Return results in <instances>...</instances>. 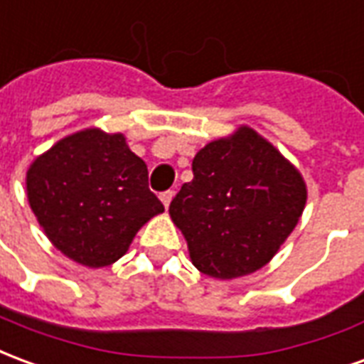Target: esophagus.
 Returning a JSON list of instances; mask_svg holds the SVG:
<instances>
[{"label":"esophagus","mask_w":364,"mask_h":364,"mask_svg":"<svg viewBox=\"0 0 364 364\" xmlns=\"http://www.w3.org/2000/svg\"><path fill=\"white\" fill-rule=\"evenodd\" d=\"M159 198H161V203H164V206H169V203H171V198H173V191H164L161 195H159Z\"/></svg>","instance_id":"esophagus-1"}]
</instances>
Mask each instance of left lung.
<instances>
[{
	"instance_id": "1",
	"label": "left lung",
	"mask_w": 364,
	"mask_h": 364,
	"mask_svg": "<svg viewBox=\"0 0 364 364\" xmlns=\"http://www.w3.org/2000/svg\"><path fill=\"white\" fill-rule=\"evenodd\" d=\"M302 177L273 146L242 127L206 144L193 159V181L169 205L193 265L216 279L261 269L298 224Z\"/></svg>"
}]
</instances>
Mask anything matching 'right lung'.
<instances>
[{
	"label": "right lung",
	"instance_id": "1",
	"mask_svg": "<svg viewBox=\"0 0 364 364\" xmlns=\"http://www.w3.org/2000/svg\"><path fill=\"white\" fill-rule=\"evenodd\" d=\"M27 195L46 236L70 259L107 267L164 205L148 167L122 134L83 130L60 140L27 171Z\"/></svg>",
	"mask_w": 364,
	"mask_h": 364
}]
</instances>
